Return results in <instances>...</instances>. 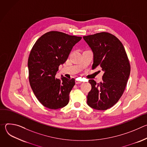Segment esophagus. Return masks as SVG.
Returning <instances> with one entry per match:
<instances>
[{"label": "esophagus", "mask_w": 147, "mask_h": 147, "mask_svg": "<svg viewBox=\"0 0 147 147\" xmlns=\"http://www.w3.org/2000/svg\"><path fill=\"white\" fill-rule=\"evenodd\" d=\"M81 83H82V81H81L77 79L76 80V84H81Z\"/></svg>", "instance_id": "esophagus-1"}]
</instances>
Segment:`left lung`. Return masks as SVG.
Segmentation results:
<instances>
[{
  "mask_svg": "<svg viewBox=\"0 0 147 147\" xmlns=\"http://www.w3.org/2000/svg\"><path fill=\"white\" fill-rule=\"evenodd\" d=\"M94 55L92 69L100 67L102 81L96 83L89 80L91 90L87 104L99 111L111 108L123 94L130 73L126 52L119 39L108 32H100L83 36Z\"/></svg>",
  "mask_w": 147,
  "mask_h": 147,
  "instance_id": "left-lung-1",
  "label": "left lung"
}]
</instances>
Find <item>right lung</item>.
<instances>
[{
    "mask_svg": "<svg viewBox=\"0 0 147 147\" xmlns=\"http://www.w3.org/2000/svg\"><path fill=\"white\" fill-rule=\"evenodd\" d=\"M81 38L50 31L42 35L33 46L28 60L29 81L36 98L45 107L58 109L68 104L75 80L63 76L57 79L55 76Z\"/></svg>",
    "mask_w": 147,
    "mask_h": 147,
    "instance_id": "right-lung-1",
    "label": "right lung"
}]
</instances>
